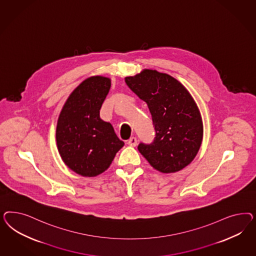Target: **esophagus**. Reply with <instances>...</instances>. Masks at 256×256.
<instances>
[{"label": "esophagus", "instance_id": "esophagus-1", "mask_svg": "<svg viewBox=\"0 0 256 256\" xmlns=\"http://www.w3.org/2000/svg\"><path fill=\"white\" fill-rule=\"evenodd\" d=\"M137 142H138V140L137 139L135 138V137H132L130 139L128 140V144L130 146H137Z\"/></svg>", "mask_w": 256, "mask_h": 256}]
</instances>
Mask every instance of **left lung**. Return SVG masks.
<instances>
[{
  "label": "left lung",
  "mask_w": 256,
  "mask_h": 256,
  "mask_svg": "<svg viewBox=\"0 0 256 256\" xmlns=\"http://www.w3.org/2000/svg\"><path fill=\"white\" fill-rule=\"evenodd\" d=\"M124 82L146 102L155 126L154 142L140 144V153L163 174L184 169L197 155L204 135L201 112L192 96L176 78L156 70L146 68Z\"/></svg>",
  "instance_id": "left-lung-1"
}]
</instances>
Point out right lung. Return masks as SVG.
<instances>
[{
    "instance_id": "1",
    "label": "right lung",
    "mask_w": 256,
    "mask_h": 256,
    "mask_svg": "<svg viewBox=\"0 0 256 256\" xmlns=\"http://www.w3.org/2000/svg\"><path fill=\"white\" fill-rule=\"evenodd\" d=\"M110 86V78H87L70 94L58 117L59 154L70 170L84 178H94L107 170L124 146L112 126L100 116Z\"/></svg>"
}]
</instances>
